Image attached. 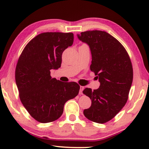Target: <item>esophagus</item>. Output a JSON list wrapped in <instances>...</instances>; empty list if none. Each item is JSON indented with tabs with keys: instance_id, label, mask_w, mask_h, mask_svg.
Here are the masks:
<instances>
[{
	"instance_id": "obj_1",
	"label": "esophagus",
	"mask_w": 149,
	"mask_h": 149,
	"mask_svg": "<svg viewBox=\"0 0 149 149\" xmlns=\"http://www.w3.org/2000/svg\"><path fill=\"white\" fill-rule=\"evenodd\" d=\"M84 87L80 86V89H79V94L80 95L83 94V91H84Z\"/></svg>"
}]
</instances>
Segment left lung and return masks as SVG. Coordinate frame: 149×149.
Returning <instances> with one entry per match:
<instances>
[{"label": "left lung", "mask_w": 149, "mask_h": 149, "mask_svg": "<svg viewBox=\"0 0 149 149\" xmlns=\"http://www.w3.org/2000/svg\"><path fill=\"white\" fill-rule=\"evenodd\" d=\"M77 36L89 47L90 69L100 82L97 89L85 88L83 91L91 100V106L84 110V114L92 122L104 123L127 102L133 81L132 62L123 45L107 32L87 31Z\"/></svg>", "instance_id": "8db88e82"}]
</instances>
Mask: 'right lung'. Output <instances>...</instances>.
I'll use <instances>...</instances> for the list:
<instances>
[{"mask_svg": "<svg viewBox=\"0 0 149 149\" xmlns=\"http://www.w3.org/2000/svg\"><path fill=\"white\" fill-rule=\"evenodd\" d=\"M73 42L72 33H42L28 42L19 58L15 77L19 99L39 122L58 119L65 103L79 93L77 83L62 82L50 76V70L60 68L62 52Z\"/></svg>", "mask_w": 149, "mask_h": 149, "instance_id": "right-lung-1", "label": "right lung"}]
</instances>
